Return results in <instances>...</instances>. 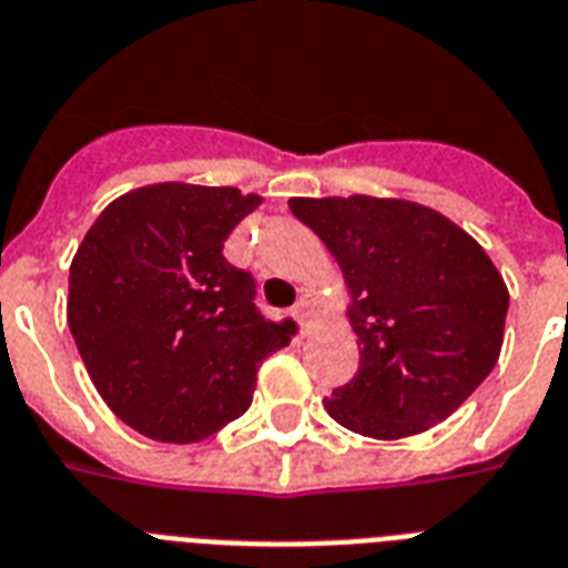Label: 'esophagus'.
<instances>
[{
    "label": "esophagus",
    "mask_w": 568,
    "mask_h": 568,
    "mask_svg": "<svg viewBox=\"0 0 568 568\" xmlns=\"http://www.w3.org/2000/svg\"><path fill=\"white\" fill-rule=\"evenodd\" d=\"M292 317L300 324V329H306L308 321H312V306H308V300H306V297H300V300H297V306L292 308Z\"/></svg>",
    "instance_id": "esophagus-1"
}]
</instances>
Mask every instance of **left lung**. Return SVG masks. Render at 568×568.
<instances>
[{
    "label": "left lung",
    "mask_w": 568,
    "mask_h": 568,
    "mask_svg": "<svg viewBox=\"0 0 568 568\" xmlns=\"http://www.w3.org/2000/svg\"><path fill=\"white\" fill-rule=\"evenodd\" d=\"M349 285L356 376L324 405L349 432L379 440L449 417L499 362L508 288L446 215L394 197H292Z\"/></svg>",
    "instance_id": "1"
}]
</instances>
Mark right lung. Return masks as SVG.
<instances>
[{
  "mask_svg": "<svg viewBox=\"0 0 568 568\" xmlns=\"http://www.w3.org/2000/svg\"><path fill=\"white\" fill-rule=\"evenodd\" d=\"M260 195L156 183L101 212L69 268V329L104 403L140 435L195 444L251 408L288 344L224 242Z\"/></svg>",
  "mask_w": 568,
  "mask_h": 568,
  "instance_id": "add662e5",
  "label": "right lung"
}]
</instances>
